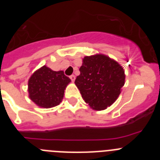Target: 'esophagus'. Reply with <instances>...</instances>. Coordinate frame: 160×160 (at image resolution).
<instances>
[{"label":"esophagus","instance_id":"esophagus-1","mask_svg":"<svg viewBox=\"0 0 160 160\" xmlns=\"http://www.w3.org/2000/svg\"><path fill=\"white\" fill-rule=\"evenodd\" d=\"M70 78L71 79L72 82H74V80H75V76H74V75H70Z\"/></svg>","mask_w":160,"mask_h":160}]
</instances>
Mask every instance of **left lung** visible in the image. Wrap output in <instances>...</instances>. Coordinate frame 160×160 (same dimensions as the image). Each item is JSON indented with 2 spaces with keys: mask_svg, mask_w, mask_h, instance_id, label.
<instances>
[{
  "mask_svg": "<svg viewBox=\"0 0 160 160\" xmlns=\"http://www.w3.org/2000/svg\"><path fill=\"white\" fill-rule=\"evenodd\" d=\"M75 85L93 110L102 111L116 101L125 83V73L116 61L104 54L87 56Z\"/></svg>",
  "mask_w": 160,
  "mask_h": 160,
  "instance_id": "left-lung-1",
  "label": "left lung"
}]
</instances>
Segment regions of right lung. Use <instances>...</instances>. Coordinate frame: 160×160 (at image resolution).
Here are the masks:
<instances>
[{
  "label": "right lung",
  "instance_id": "right-lung-1",
  "mask_svg": "<svg viewBox=\"0 0 160 160\" xmlns=\"http://www.w3.org/2000/svg\"><path fill=\"white\" fill-rule=\"evenodd\" d=\"M71 82L62 70L53 71L43 66L32 73L28 82L29 97L38 107L50 108L62 101L65 89Z\"/></svg>",
  "mask_w": 160,
  "mask_h": 160
}]
</instances>
